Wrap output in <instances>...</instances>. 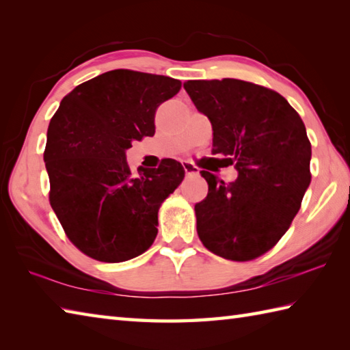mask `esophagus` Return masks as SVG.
<instances>
[{
	"label": "esophagus",
	"mask_w": 350,
	"mask_h": 350,
	"mask_svg": "<svg viewBox=\"0 0 350 350\" xmlns=\"http://www.w3.org/2000/svg\"><path fill=\"white\" fill-rule=\"evenodd\" d=\"M182 165L185 168V174H187V176H196V174H198V168L194 165V163L185 161V162H182Z\"/></svg>",
	"instance_id": "1"
}]
</instances>
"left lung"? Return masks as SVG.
<instances>
[{"label": "left lung", "instance_id": "obj_1", "mask_svg": "<svg viewBox=\"0 0 350 350\" xmlns=\"http://www.w3.org/2000/svg\"><path fill=\"white\" fill-rule=\"evenodd\" d=\"M183 87L212 124V153L237 171L228 183L200 171L209 192L196 204L197 233L219 257L256 258L287 232L310 187L306 126L281 94L262 85L224 78Z\"/></svg>", "mask_w": 350, "mask_h": 350}]
</instances>
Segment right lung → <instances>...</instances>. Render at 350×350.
Wrapping results in <instances>:
<instances>
[{"mask_svg": "<svg viewBox=\"0 0 350 350\" xmlns=\"http://www.w3.org/2000/svg\"><path fill=\"white\" fill-rule=\"evenodd\" d=\"M182 83L117 69L75 87L52 117L44 148L49 202L77 248L99 262L137 257L158 234L161 203L185 177L180 162L132 173L126 150L154 135V114Z\"/></svg>", "mask_w": 350, "mask_h": 350, "instance_id": "1", "label": "right lung"}]
</instances>
